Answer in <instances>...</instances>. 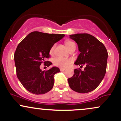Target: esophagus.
Masks as SVG:
<instances>
[{
  "label": "esophagus",
  "mask_w": 121,
  "mask_h": 121,
  "mask_svg": "<svg viewBox=\"0 0 121 121\" xmlns=\"http://www.w3.org/2000/svg\"><path fill=\"white\" fill-rule=\"evenodd\" d=\"M60 69L61 71H64V70H65V68H60Z\"/></svg>",
  "instance_id": "esophagus-1"
}]
</instances>
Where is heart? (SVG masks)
Instances as JSON below:
<instances>
[{
	"label": "heart",
	"instance_id": "heart-1",
	"mask_svg": "<svg viewBox=\"0 0 121 121\" xmlns=\"http://www.w3.org/2000/svg\"><path fill=\"white\" fill-rule=\"evenodd\" d=\"M65 46L67 47V48L69 50L71 48V47L73 46L75 43L72 41H69V40H66L65 42ZM55 45H53L51 47V49H50V54L51 55H53L54 53V51H55ZM54 65L56 66H59L61 68H66L68 66H69L70 64L72 63V60L69 59H66V58L63 57H57L53 61Z\"/></svg>",
	"mask_w": 121,
	"mask_h": 121
}]
</instances>
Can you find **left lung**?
Here are the masks:
<instances>
[{
    "mask_svg": "<svg viewBox=\"0 0 121 121\" xmlns=\"http://www.w3.org/2000/svg\"><path fill=\"white\" fill-rule=\"evenodd\" d=\"M70 38L77 43L80 55L74 64L86 65L84 71L80 68L74 70V74L68 79L73 91L86 93L94 91L103 80L106 71L108 51L102 43L87 34L70 35Z\"/></svg>",
    "mask_w": 121,
    "mask_h": 121,
    "instance_id": "left-lung-1",
    "label": "left lung"
}]
</instances>
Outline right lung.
<instances>
[{"label":"right lung","mask_w":121,"mask_h":121,"mask_svg":"<svg viewBox=\"0 0 121 121\" xmlns=\"http://www.w3.org/2000/svg\"><path fill=\"white\" fill-rule=\"evenodd\" d=\"M65 36L34 31L28 34L19 43L14 54L16 75L23 86L35 94H43L51 91L54 85V75L60 72L59 68L52 67L42 71V63L49 66L52 63L49 58L51 47Z\"/></svg>","instance_id":"obj_1"}]
</instances>
